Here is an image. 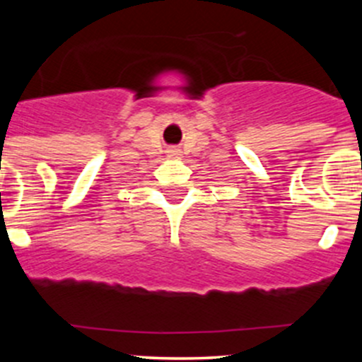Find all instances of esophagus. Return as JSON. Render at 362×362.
I'll return each instance as SVG.
<instances>
[{
  "instance_id": "obj_1",
  "label": "esophagus",
  "mask_w": 362,
  "mask_h": 362,
  "mask_svg": "<svg viewBox=\"0 0 362 362\" xmlns=\"http://www.w3.org/2000/svg\"><path fill=\"white\" fill-rule=\"evenodd\" d=\"M170 156H180V152H178V151H170Z\"/></svg>"
}]
</instances>
